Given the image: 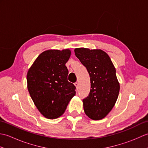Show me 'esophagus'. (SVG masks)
Segmentation results:
<instances>
[{"mask_svg":"<svg viewBox=\"0 0 148 148\" xmlns=\"http://www.w3.org/2000/svg\"><path fill=\"white\" fill-rule=\"evenodd\" d=\"M74 85L76 86V88H77V89L79 88V83H78V82H76V83H74Z\"/></svg>","mask_w":148,"mask_h":148,"instance_id":"obj_1","label":"esophagus"}]
</instances>
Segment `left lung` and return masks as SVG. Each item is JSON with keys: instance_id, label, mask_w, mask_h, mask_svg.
Wrapping results in <instances>:
<instances>
[{"instance_id": "obj_1", "label": "left lung", "mask_w": 148, "mask_h": 148, "mask_svg": "<svg viewBox=\"0 0 148 148\" xmlns=\"http://www.w3.org/2000/svg\"><path fill=\"white\" fill-rule=\"evenodd\" d=\"M74 52L90 77V93L83 100L84 112L93 120L102 119L111 111L118 97L119 84L114 66L102 50L81 48Z\"/></svg>"}]
</instances>
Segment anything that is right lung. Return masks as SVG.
Returning <instances> with one entry per match:
<instances>
[{
  "instance_id": "right-lung-1",
  "label": "right lung",
  "mask_w": 148,
  "mask_h": 148,
  "mask_svg": "<svg viewBox=\"0 0 148 148\" xmlns=\"http://www.w3.org/2000/svg\"><path fill=\"white\" fill-rule=\"evenodd\" d=\"M69 49L48 50L39 55L27 75L28 90L39 112L48 119L62 116L76 95V88L67 80L65 64Z\"/></svg>"
}]
</instances>
